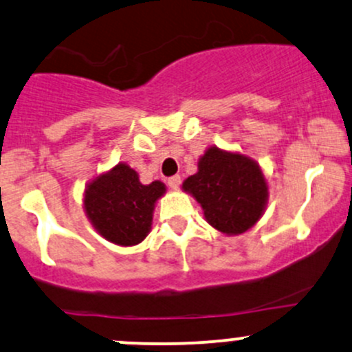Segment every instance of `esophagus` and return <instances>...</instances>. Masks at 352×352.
Here are the masks:
<instances>
[{
    "label": "esophagus",
    "mask_w": 352,
    "mask_h": 352,
    "mask_svg": "<svg viewBox=\"0 0 352 352\" xmlns=\"http://www.w3.org/2000/svg\"><path fill=\"white\" fill-rule=\"evenodd\" d=\"M167 184H168V187L172 188V190H179V187H180V184H182V180H180V175H173V177H170Z\"/></svg>",
    "instance_id": "1"
}]
</instances>
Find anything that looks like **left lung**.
Listing matches in <instances>:
<instances>
[{
    "label": "left lung",
    "mask_w": 352,
    "mask_h": 352,
    "mask_svg": "<svg viewBox=\"0 0 352 352\" xmlns=\"http://www.w3.org/2000/svg\"><path fill=\"white\" fill-rule=\"evenodd\" d=\"M182 188L202 207L206 220L227 235L244 234L264 214L267 182L256 160L210 146L200 157L199 172Z\"/></svg>",
    "instance_id": "1"
}]
</instances>
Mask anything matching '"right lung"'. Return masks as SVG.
<instances>
[{
	"label": "right lung",
	"mask_w": 352,
	"mask_h": 352,
	"mask_svg": "<svg viewBox=\"0 0 352 352\" xmlns=\"http://www.w3.org/2000/svg\"><path fill=\"white\" fill-rule=\"evenodd\" d=\"M165 194L160 180L144 185L126 164L115 165L88 184L83 206L95 230L117 245H137L148 235L155 202Z\"/></svg>",
	"instance_id": "1"
}]
</instances>
